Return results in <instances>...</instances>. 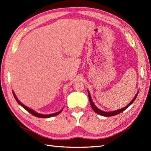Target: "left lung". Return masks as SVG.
<instances>
[{
  "mask_svg": "<svg viewBox=\"0 0 151 151\" xmlns=\"http://www.w3.org/2000/svg\"><path fill=\"white\" fill-rule=\"evenodd\" d=\"M139 92H137V93L135 97H134V98L132 99V101H131L130 103L128 104L127 106H126L124 108H122V109H120V110H115V111H110V112H105L104 111H102L101 110H99V108H97V107L95 106V105L94 104L92 100H91V98L90 97V94H89V93L88 92V96H89V102H90V104L91 106V108H93V110H94V111L95 112V113H97V114L99 115H102V116H105V117H110V116H114V115H117L121 113L122 111H123L124 110H126V109L127 108H129L130 106L132 104L134 101H135V99H136L137 96V94H138Z\"/></svg>",
  "mask_w": 151,
  "mask_h": 151,
  "instance_id": "1",
  "label": "left lung"
}]
</instances>
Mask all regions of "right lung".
<instances>
[{"label":"right lung","mask_w":151,"mask_h":151,"mask_svg":"<svg viewBox=\"0 0 151 151\" xmlns=\"http://www.w3.org/2000/svg\"><path fill=\"white\" fill-rule=\"evenodd\" d=\"M13 95H14L16 101L17 102V103H18L19 104H20L22 108H24L25 109V110H26L27 111H28L29 112V113H30L32 115H34V116H36V117H40V118H48V117H54V116H56V115H57L60 114L61 113V112H62V110H60V111H58V112H56V113H54V114H49V115H43V114H38V113H37V112L34 111L33 110H31L30 108L27 107L26 106H24V104H22L21 103V102L18 100L17 98L16 97V96H15V95L14 93V92H13Z\"/></svg>","instance_id":"add662e5"}]
</instances>
